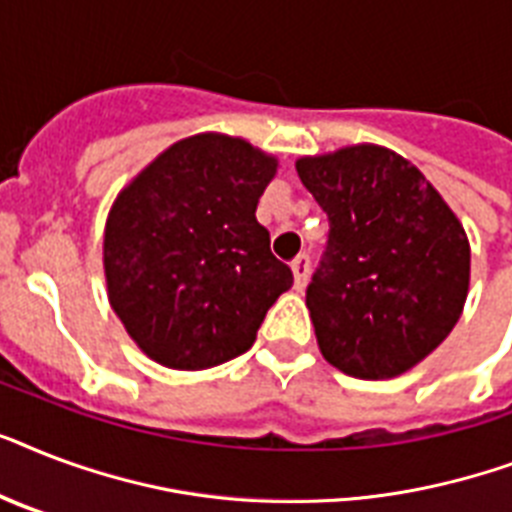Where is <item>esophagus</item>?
Returning a JSON list of instances; mask_svg holds the SVG:
<instances>
[{"mask_svg":"<svg viewBox=\"0 0 512 512\" xmlns=\"http://www.w3.org/2000/svg\"><path fill=\"white\" fill-rule=\"evenodd\" d=\"M292 273H295V287L303 289L305 281H308V273H311V257L297 255L295 260H292Z\"/></svg>","mask_w":512,"mask_h":512,"instance_id":"obj_1","label":"esophagus"}]
</instances>
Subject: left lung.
I'll list each match as a JSON object with an SVG mask.
<instances>
[{
	"label": "left lung",
	"mask_w": 512,
	"mask_h": 512,
	"mask_svg": "<svg viewBox=\"0 0 512 512\" xmlns=\"http://www.w3.org/2000/svg\"><path fill=\"white\" fill-rule=\"evenodd\" d=\"M327 212V247L305 289L319 348L358 380L412 369L446 340L468 297L460 220L417 167L353 146L297 162Z\"/></svg>",
	"instance_id": "obj_1"
}]
</instances>
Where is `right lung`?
<instances>
[{"instance_id":"obj_1","label":"right lung","mask_w":512,"mask_h":512,"mask_svg":"<svg viewBox=\"0 0 512 512\" xmlns=\"http://www.w3.org/2000/svg\"><path fill=\"white\" fill-rule=\"evenodd\" d=\"M273 172L244 140L193 135L119 193L103 239L108 297L154 361L193 372L247 353L292 287L255 217Z\"/></svg>"}]
</instances>
